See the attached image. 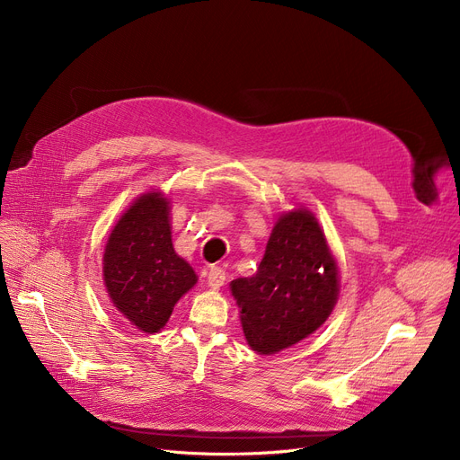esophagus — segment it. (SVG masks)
Here are the masks:
<instances>
[{
    "mask_svg": "<svg viewBox=\"0 0 460 460\" xmlns=\"http://www.w3.org/2000/svg\"><path fill=\"white\" fill-rule=\"evenodd\" d=\"M207 281H208V285H210L212 288H220V287L224 285V281H226V270L220 269V267H212V269L208 270Z\"/></svg>",
    "mask_w": 460,
    "mask_h": 460,
    "instance_id": "1",
    "label": "esophagus"
}]
</instances>
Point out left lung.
I'll list each match as a JSON object with an SVG mask.
<instances>
[{"label":"left lung","mask_w":460,"mask_h":460,"mask_svg":"<svg viewBox=\"0 0 460 460\" xmlns=\"http://www.w3.org/2000/svg\"><path fill=\"white\" fill-rule=\"evenodd\" d=\"M231 293L259 354H276L321 328L340 295V276L317 217L305 208L281 214L257 274L233 279Z\"/></svg>","instance_id":"obj_1"}]
</instances>
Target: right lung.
Returning a JSON list of instances; mask_svg holds the SVG:
<instances>
[{
  "label": "right lung",
  "instance_id": "add662e5",
  "mask_svg": "<svg viewBox=\"0 0 460 460\" xmlns=\"http://www.w3.org/2000/svg\"><path fill=\"white\" fill-rule=\"evenodd\" d=\"M108 295L137 330L156 333L179 298L198 283L172 243L169 201L160 191L137 198L115 224L102 257Z\"/></svg>",
  "mask_w": 460,
  "mask_h": 460
}]
</instances>
